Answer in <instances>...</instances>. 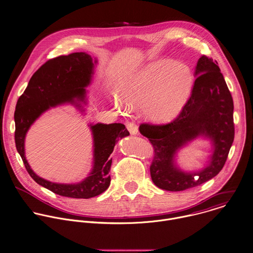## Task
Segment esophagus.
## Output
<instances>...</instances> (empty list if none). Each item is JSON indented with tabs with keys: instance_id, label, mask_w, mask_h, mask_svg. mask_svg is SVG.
<instances>
[{
	"instance_id": "34e87169",
	"label": "esophagus",
	"mask_w": 253,
	"mask_h": 253,
	"mask_svg": "<svg viewBox=\"0 0 253 253\" xmlns=\"http://www.w3.org/2000/svg\"><path fill=\"white\" fill-rule=\"evenodd\" d=\"M126 127H127L128 131H129L132 135H137V134H138V132H139V130H138V126H137L134 122H129V123H127Z\"/></svg>"
}]
</instances>
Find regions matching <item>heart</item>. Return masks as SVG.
I'll return each mask as SVG.
<instances>
[{
    "mask_svg": "<svg viewBox=\"0 0 253 253\" xmlns=\"http://www.w3.org/2000/svg\"><path fill=\"white\" fill-rule=\"evenodd\" d=\"M194 84L189 67L171 61L153 62L125 80L120 94L123 102L114 99L120 109L141 104L142 112L153 121L173 119L187 102Z\"/></svg>",
    "mask_w": 253,
    "mask_h": 253,
    "instance_id": "obj_1",
    "label": "heart"
}]
</instances>
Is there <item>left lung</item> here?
<instances>
[{"instance_id": "1", "label": "left lung", "mask_w": 253, "mask_h": 253, "mask_svg": "<svg viewBox=\"0 0 253 253\" xmlns=\"http://www.w3.org/2000/svg\"><path fill=\"white\" fill-rule=\"evenodd\" d=\"M195 77L191 95L174 120L162 125L143 123L139 128L155 152L150 167L152 180L164 190L182 191L215 177L224 168L234 142V101L217 61L203 55ZM200 135L213 144L211 163L197 173L182 172L174 164L175 155Z\"/></svg>"}]
</instances>
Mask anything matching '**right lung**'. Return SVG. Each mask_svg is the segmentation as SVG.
Wrapping results in <instances>:
<instances>
[{
    "label": "right lung",
    "instance_id": "obj_1",
    "mask_svg": "<svg viewBox=\"0 0 253 253\" xmlns=\"http://www.w3.org/2000/svg\"><path fill=\"white\" fill-rule=\"evenodd\" d=\"M96 62L95 60L93 63L92 58L84 52L59 56L47 61L33 74L15 106V147L27 172L39 185L64 197L88 199L101 194L109 187L112 163L109 156L119 138L129 135L125 125H90L93 137V167L85 179L74 184L55 183L36 175L25 159L24 139L33 122L51 107L72 103L84 110L81 101L85 103L84 87L90 84Z\"/></svg>",
    "mask_w": 253,
    "mask_h": 253
}]
</instances>
